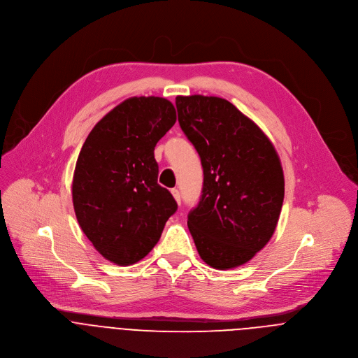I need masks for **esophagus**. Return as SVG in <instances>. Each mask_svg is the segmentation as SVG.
Masks as SVG:
<instances>
[{"mask_svg":"<svg viewBox=\"0 0 358 358\" xmlns=\"http://www.w3.org/2000/svg\"><path fill=\"white\" fill-rule=\"evenodd\" d=\"M171 194H173L174 199L177 201V203L180 205V203H181V196H180V191H178L177 188H173V189H171Z\"/></svg>","mask_w":358,"mask_h":358,"instance_id":"1","label":"esophagus"}]
</instances>
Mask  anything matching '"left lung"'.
I'll return each instance as SVG.
<instances>
[{"label":"left lung","instance_id":"left-lung-1","mask_svg":"<svg viewBox=\"0 0 358 358\" xmlns=\"http://www.w3.org/2000/svg\"><path fill=\"white\" fill-rule=\"evenodd\" d=\"M178 122L202 169L199 203L188 229L199 257L226 271L251 261L279 222L285 176L264 131L234 104L215 96H177Z\"/></svg>","mask_w":358,"mask_h":358}]
</instances>
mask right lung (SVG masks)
Masks as SVG:
<instances>
[{"label": "right lung", "instance_id": "right-lung-1", "mask_svg": "<svg viewBox=\"0 0 358 358\" xmlns=\"http://www.w3.org/2000/svg\"><path fill=\"white\" fill-rule=\"evenodd\" d=\"M164 97H129L107 113L87 135L76 160L72 202L78 223L110 262L134 265L157 244L177 210L157 184L155 146L176 124Z\"/></svg>", "mask_w": 358, "mask_h": 358}]
</instances>
